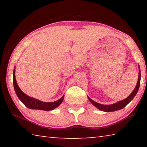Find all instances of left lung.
<instances>
[{
	"label": "left lung",
	"instance_id": "obj_1",
	"mask_svg": "<svg viewBox=\"0 0 147 147\" xmlns=\"http://www.w3.org/2000/svg\"><path fill=\"white\" fill-rule=\"evenodd\" d=\"M139 78H138V83H137V85L136 86L135 89H134V91H132L130 95H129L127 98L124 99L123 100L119 101L117 102H116L115 104H110V105H104V104H101L96 102L93 101V100L88 96V99L89 101L91 102V103L94 105L96 108H97L98 109H100L101 111H106V112H110V111H117V110H119V109H121L124 108L127 104L130 102L132 100V99L134 98V96L136 95L137 93L139 90V86H140V80H141V71H140V68H139Z\"/></svg>",
	"mask_w": 147,
	"mask_h": 147
}]
</instances>
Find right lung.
<instances>
[{
	"mask_svg": "<svg viewBox=\"0 0 147 147\" xmlns=\"http://www.w3.org/2000/svg\"><path fill=\"white\" fill-rule=\"evenodd\" d=\"M13 81L14 89L16 93V94L17 96H18V98L20 99V100H21L28 108L34 109H41V110L45 111H50L52 110V109H55L57 107H58L63 100L64 95L62 96L60 99H59V100L55 102H45L37 100L36 98H34L28 96L27 94L24 93L21 90V89L19 88V87L17 85L16 79V76H15V69L13 73Z\"/></svg>",
	"mask_w": 147,
	"mask_h": 147,
	"instance_id": "add662e5",
	"label": "right lung"
}]
</instances>
